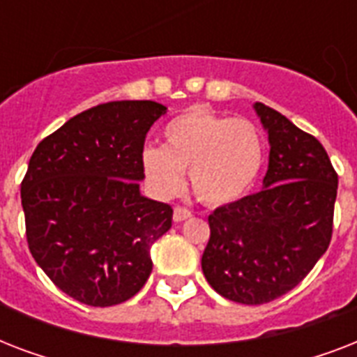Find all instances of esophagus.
<instances>
[{"mask_svg": "<svg viewBox=\"0 0 357 357\" xmlns=\"http://www.w3.org/2000/svg\"><path fill=\"white\" fill-rule=\"evenodd\" d=\"M190 217H192V213H190L187 207L178 206L174 209V222H183V220H187V218Z\"/></svg>", "mask_w": 357, "mask_h": 357, "instance_id": "1", "label": "esophagus"}]
</instances>
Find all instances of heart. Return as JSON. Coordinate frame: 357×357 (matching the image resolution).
Here are the masks:
<instances>
[{
    "instance_id": "1",
    "label": "heart",
    "mask_w": 357,
    "mask_h": 357,
    "mask_svg": "<svg viewBox=\"0 0 357 357\" xmlns=\"http://www.w3.org/2000/svg\"><path fill=\"white\" fill-rule=\"evenodd\" d=\"M265 161V140L255 123L206 107H192L162 129V148L146 146L144 179L162 198L178 196L189 172L196 196L209 206L241 200L252 190Z\"/></svg>"
}]
</instances>
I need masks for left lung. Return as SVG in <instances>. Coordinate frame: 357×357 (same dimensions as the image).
I'll return each instance as SVG.
<instances>
[{
  "instance_id": "left-lung-1",
  "label": "left lung",
  "mask_w": 357,
  "mask_h": 357,
  "mask_svg": "<svg viewBox=\"0 0 357 357\" xmlns=\"http://www.w3.org/2000/svg\"><path fill=\"white\" fill-rule=\"evenodd\" d=\"M254 107L271 142L263 190L209 215L202 255L209 285L246 305L280 298L310 274L332 241L337 196L324 146L265 103Z\"/></svg>"
}]
</instances>
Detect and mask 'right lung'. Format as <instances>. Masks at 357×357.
<instances>
[{
	"mask_svg": "<svg viewBox=\"0 0 357 357\" xmlns=\"http://www.w3.org/2000/svg\"><path fill=\"white\" fill-rule=\"evenodd\" d=\"M167 107L150 100L96 105L40 140L22 179L31 255L63 293L94 307L144 287L150 248L172 207L140 196L146 133Z\"/></svg>",
	"mask_w": 357,
	"mask_h": 357,
	"instance_id": "obj_1",
	"label": "right lung"
}]
</instances>
